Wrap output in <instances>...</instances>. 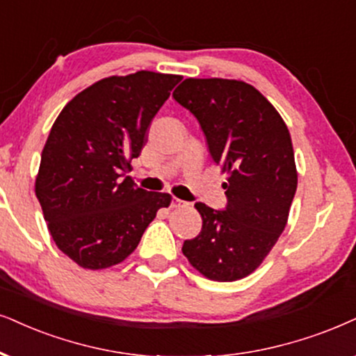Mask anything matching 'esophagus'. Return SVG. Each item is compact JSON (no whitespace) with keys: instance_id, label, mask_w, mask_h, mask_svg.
<instances>
[{"instance_id":"1","label":"esophagus","mask_w":356,"mask_h":356,"mask_svg":"<svg viewBox=\"0 0 356 356\" xmlns=\"http://www.w3.org/2000/svg\"><path fill=\"white\" fill-rule=\"evenodd\" d=\"M170 207H172V209H181V207H186V202L181 200V199H175V197H174Z\"/></svg>"}]
</instances>
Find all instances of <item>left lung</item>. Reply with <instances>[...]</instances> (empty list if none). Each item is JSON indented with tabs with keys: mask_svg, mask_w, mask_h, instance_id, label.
I'll return each mask as SVG.
<instances>
[{
	"mask_svg": "<svg viewBox=\"0 0 356 356\" xmlns=\"http://www.w3.org/2000/svg\"><path fill=\"white\" fill-rule=\"evenodd\" d=\"M172 97L199 120L211 159L227 174V210L195 204L202 230L182 253L210 281H238L261 266L289 218L298 188L289 129L243 80L186 79Z\"/></svg>",
	"mask_w": 356,
	"mask_h": 356,
	"instance_id": "obj_1",
	"label": "left lung"
}]
</instances>
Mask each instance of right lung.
<instances>
[{"instance_id":"obj_1","label":"right lung","mask_w":356,"mask_h":356,"mask_svg":"<svg viewBox=\"0 0 356 356\" xmlns=\"http://www.w3.org/2000/svg\"><path fill=\"white\" fill-rule=\"evenodd\" d=\"M181 75L139 70L90 85L54 121L35 175V197L57 248L83 269L120 264L136 250L169 193L123 175Z\"/></svg>"}]
</instances>
